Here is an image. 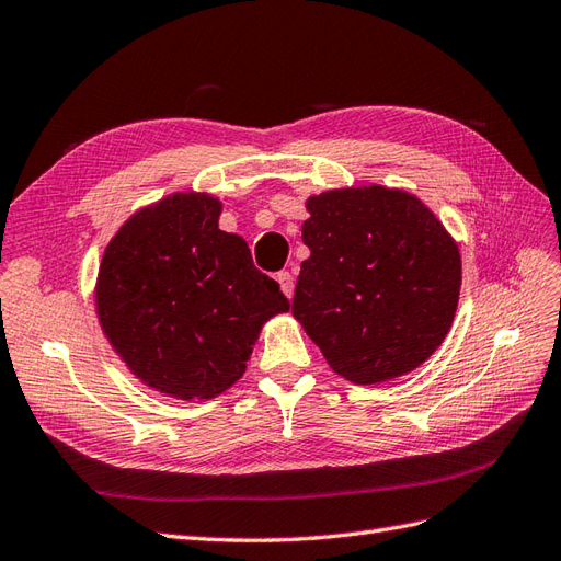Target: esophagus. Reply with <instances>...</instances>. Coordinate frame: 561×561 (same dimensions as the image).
<instances>
[{
	"label": "esophagus",
	"mask_w": 561,
	"mask_h": 561,
	"mask_svg": "<svg viewBox=\"0 0 561 561\" xmlns=\"http://www.w3.org/2000/svg\"><path fill=\"white\" fill-rule=\"evenodd\" d=\"M277 282L282 286V294L286 298H291L294 296V277H291V272H277Z\"/></svg>",
	"instance_id": "34e87169"
}]
</instances>
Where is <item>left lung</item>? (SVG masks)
Masks as SVG:
<instances>
[{
	"label": "left lung",
	"instance_id": "1",
	"mask_svg": "<svg viewBox=\"0 0 561 561\" xmlns=\"http://www.w3.org/2000/svg\"><path fill=\"white\" fill-rule=\"evenodd\" d=\"M291 312L331 369L355 386L404 376L451 329L460 251L407 190L362 185L308 202Z\"/></svg>",
	"mask_w": 561,
	"mask_h": 561
}]
</instances>
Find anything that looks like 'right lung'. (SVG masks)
I'll return each instance as SVG.
<instances>
[{
  "instance_id": "add662e5",
  "label": "right lung",
  "mask_w": 561,
  "mask_h": 561,
  "mask_svg": "<svg viewBox=\"0 0 561 561\" xmlns=\"http://www.w3.org/2000/svg\"><path fill=\"white\" fill-rule=\"evenodd\" d=\"M222 204L173 192L142 206L105 247L95 312L129 371L157 392L214 399L244 376L270 317L289 310L239 234L218 228Z\"/></svg>"
}]
</instances>
